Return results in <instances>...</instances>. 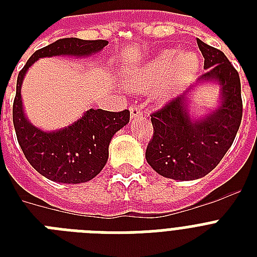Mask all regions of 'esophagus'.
Segmentation results:
<instances>
[{"mask_svg":"<svg viewBox=\"0 0 257 257\" xmlns=\"http://www.w3.org/2000/svg\"><path fill=\"white\" fill-rule=\"evenodd\" d=\"M129 110H131V118L132 120H136V118L143 116V106L141 105H131Z\"/></svg>","mask_w":257,"mask_h":257,"instance_id":"obj_1","label":"esophagus"}]
</instances>
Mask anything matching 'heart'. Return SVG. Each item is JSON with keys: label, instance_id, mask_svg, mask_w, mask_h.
I'll use <instances>...</instances> for the list:
<instances>
[{"label": "heart", "instance_id": "1", "mask_svg": "<svg viewBox=\"0 0 257 257\" xmlns=\"http://www.w3.org/2000/svg\"><path fill=\"white\" fill-rule=\"evenodd\" d=\"M200 69V60L193 52L163 50L141 66L131 76V86L135 89L159 88V96L171 98L184 89Z\"/></svg>", "mask_w": 257, "mask_h": 257}]
</instances>
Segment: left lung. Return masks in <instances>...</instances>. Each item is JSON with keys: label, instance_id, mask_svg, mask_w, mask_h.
<instances>
[{"label": "left lung", "instance_id": "1", "mask_svg": "<svg viewBox=\"0 0 257 257\" xmlns=\"http://www.w3.org/2000/svg\"><path fill=\"white\" fill-rule=\"evenodd\" d=\"M207 72L195 85L151 116L153 137L145 159L159 175L167 179L197 180L216 168L231 148L239 131L243 102L237 70L225 54L197 38ZM217 83L220 102L203 117L190 114V101L195 86Z\"/></svg>", "mask_w": 257, "mask_h": 257}]
</instances>
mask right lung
<instances>
[{"label": "right lung", "mask_w": 257, "mask_h": 257, "mask_svg": "<svg viewBox=\"0 0 257 257\" xmlns=\"http://www.w3.org/2000/svg\"><path fill=\"white\" fill-rule=\"evenodd\" d=\"M108 45L105 40L61 38L32 54L18 73L13 104V124L18 144L40 175L62 184L86 183L96 177L106 164L109 144L114 133L129 122V110L108 112L89 109L73 124L45 132L29 121L24 110L21 86L26 72L38 58L68 56L89 57Z\"/></svg>", "instance_id": "add662e5"}]
</instances>
